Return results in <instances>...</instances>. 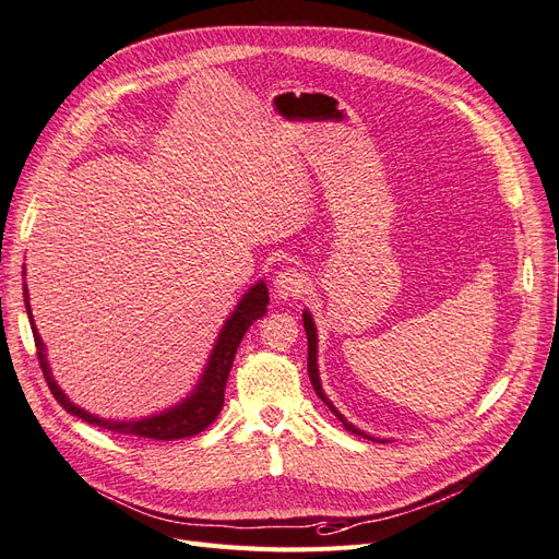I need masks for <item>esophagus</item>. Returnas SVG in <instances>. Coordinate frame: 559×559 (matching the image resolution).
I'll return each instance as SVG.
<instances>
[{"mask_svg": "<svg viewBox=\"0 0 559 559\" xmlns=\"http://www.w3.org/2000/svg\"><path fill=\"white\" fill-rule=\"evenodd\" d=\"M306 287H309V283H306L304 272H301V269H297V266L281 269V272L274 278V295H276V299H295V297L306 293Z\"/></svg>", "mask_w": 559, "mask_h": 559, "instance_id": "obj_1", "label": "esophagus"}]
</instances>
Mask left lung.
Returning <instances> with one entry per match:
<instances>
[{"instance_id":"left-lung-1","label":"left lung","mask_w":559,"mask_h":559,"mask_svg":"<svg viewBox=\"0 0 559 559\" xmlns=\"http://www.w3.org/2000/svg\"><path fill=\"white\" fill-rule=\"evenodd\" d=\"M304 330H306V338H309V378H311V385H313L318 397L328 404V408L334 413V416H336L341 423H344V427H346L348 431H353V435H359V437H365V439H369V441H381V439H373V437L365 435L362 429L353 427V425L334 408V404L325 397V392H322V385H320V376H318V355H316V353H318V334H316V325H313V318H311L309 311H304ZM381 443H383V441H381Z\"/></svg>"}]
</instances>
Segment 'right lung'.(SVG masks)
I'll return each mask as SVG.
<instances>
[{"label":"right lung","mask_w":559,"mask_h":559,"mask_svg":"<svg viewBox=\"0 0 559 559\" xmlns=\"http://www.w3.org/2000/svg\"><path fill=\"white\" fill-rule=\"evenodd\" d=\"M266 304H269L266 285L258 283V285L250 287V293L239 301L237 311L229 316L218 341H215V348L211 353V359H209L200 385H197V390L190 394V397L183 404H178L171 411L159 413V416H153V418L132 420V423H111V420L90 416L87 411L71 404L64 397V392L58 388V383L52 381L48 362H46V355H44V341L37 332V325H34V320H32L29 301H27V287H25V309H27V316H29V322H32V334H34V344H37L39 365H41V371L46 376V383L52 392V397L58 400V404L67 413H71V416H79L81 420H85L90 425H97V427L109 429V431H118V435L143 437V439H155V441H174V439L194 437V435H200V431H204L215 418L221 416L223 402H225V385H227V376H229V369H231V362H234V355H237V348L241 344L246 330L266 313Z\"/></svg>","instance_id":"add662e5"}]
</instances>
